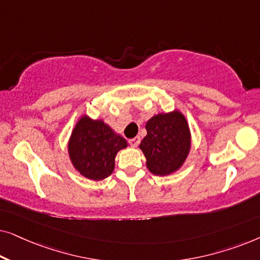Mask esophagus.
<instances>
[{
	"label": "esophagus",
	"instance_id": "obj_1",
	"mask_svg": "<svg viewBox=\"0 0 260 260\" xmlns=\"http://www.w3.org/2000/svg\"><path fill=\"white\" fill-rule=\"evenodd\" d=\"M129 144L131 145V147H137L138 144H140V137H135V138H131V140H129Z\"/></svg>",
	"mask_w": 260,
	"mask_h": 260
}]
</instances>
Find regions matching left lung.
<instances>
[{
	"mask_svg": "<svg viewBox=\"0 0 260 260\" xmlns=\"http://www.w3.org/2000/svg\"><path fill=\"white\" fill-rule=\"evenodd\" d=\"M147 136L140 149L147 159V168L157 176L177 172L184 165L191 149V134L186 117L180 110L159 112L145 124Z\"/></svg>",
	"mask_w": 260,
	"mask_h": 260,
	"instance_id": "8db88e82",
	"label": "left lung"
}]
</instances>
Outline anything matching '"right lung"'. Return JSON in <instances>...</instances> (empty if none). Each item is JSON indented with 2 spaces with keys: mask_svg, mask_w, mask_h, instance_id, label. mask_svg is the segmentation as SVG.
<instances>
[{
  "mask_svg": "<svg viewBox=\"0 0 260 260\" xmlns=\"http://www.w3.org/2000/svg\"><path fill=\"white\" fill-rule=\"evenodd\" d=\"M126 147V141L104 120L83 115L71 133L67 151L71 163L81 176L101 181L111 175L117 152Z\"/></svg>",
  "mask_w": 260,
  "mask_h": 260,
  "instance_id": "right-lung-1",
  "label": "right lung"
}]
</instances>
